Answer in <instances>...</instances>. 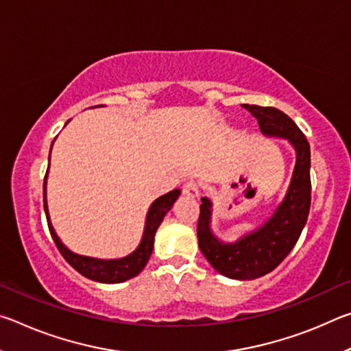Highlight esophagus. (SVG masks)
<instances>
[{
    "instance_id": "esophagus-1",
    "label": "esophagus",
    "mask_w": 351,
    "mask_h": 351,
    "mask_svg": "<svg viewBox=\"0 0 351 351\" xmlns=\"http://www.w3.org/2000/svg\"><path fill=\"white\" fill-rule=\"evenodd\" d=\"M182 193L187 195V197H192V198L198 197V195H199V184L197 181H193V180L184 182Z\"/></svg>"
}]
</instances>
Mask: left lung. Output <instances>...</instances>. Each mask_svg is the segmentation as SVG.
Returning <instances> with one entry per match:
<instances>
[{"label": "left lung", "instance_id": "1", "mask_svg": "<svg viewBox=\"0 0 351 351\" xmlns=\"http://www.w3.org/2000/svg\"><path fill=\"white\" fill-rule=\"evenodd\" d=\"M257 119L261 133L287 138L297 153L295 169L287 197L277 207L274 215L255 232L245 239L226 245L218 241L209 229L210 201L201 198L198 218V246L209 263L219 274L252 280L268 274L287 258L291 249L304 230L311 206V178H310V144L293 119L274 106L243 105Z\"/></svg>", "mask_w": 351, "mask_h": 351}]
</instances>
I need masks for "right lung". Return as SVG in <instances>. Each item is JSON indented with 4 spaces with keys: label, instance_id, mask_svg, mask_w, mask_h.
Listing matches in <instances>:
<instances>
[{
    "label": "right lung",
    "instance_id": "add662e5",
    "mask_svg": "<svg viewBox=\"0 0 351 351\" xmlns=\"http://www.w3.org/2000/svg\"><path fill=\"white\" fill-rule=\"evenodd\" d=\"M49 158H51V153H49ZM180 193H181L180 190L175 189L154 201L150 207V210H148L145 232H144V237H142L139 247L136 249L133 254H130L128 257L121 258V260H96L90 257H82V255L73 254L69 249L63 246V243L58 240L56 230L52 229L51 221H49V213H47L46 176L43 182V206H45L46 219H47V226H49L52 240H54L57 249L60 251L64 260H66L77 272H80L82 276L91 278V280L102 282V283H119V282H125L128 278H133L145 268L147 261L150 258L152 251H153V241H154L156 229L159 228V224H161V221L164 219L165 213L171 209V206H173L178 197H180Z\"/></svg>",
    "mask_w": 351,
    "mask_h": 351
}]
</instances>
